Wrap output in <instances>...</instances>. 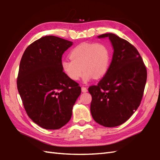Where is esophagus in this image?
Returning a JSON list of instances; mask_svg holds the SVG:
<instances>
[{
    "label": "esophagus",
    "instance_id": "1",
    "mask_svg": "<svg viewBox=\"0 0 160 160\" xmlns=\"http://www.w3.org/2000/svg\"><path fill=\"white\" fill-rule=\"evenodd\" d=\"M81 91H82V92H84V93H85V92H88V89L86 88H85V87H82L81 88Z\"/></svg>",
    "mask_w": 160,
    "mask_h": 160
}]
</instances>
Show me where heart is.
Masks as SVG:
<instances>
[{
  "mask_svg": "<svg viewBox=\"0 0 160 160\" xmlns=\"http://www.w3.org/2000/svg\"><path fill=\"white\" fill-rule=\"evenodd\" d=\"M110 50L103 43L83 42L77 45L69 53L71 60H63L60 63L62 71L72 81L79 80L84 71V83L93 78L100 79L108 71Z\"/></svg>",
  "mask_w": 160,
  "mask_h": 160,
  "instance_id": "heart-1",
  "label": "heart"
}]
</instances>
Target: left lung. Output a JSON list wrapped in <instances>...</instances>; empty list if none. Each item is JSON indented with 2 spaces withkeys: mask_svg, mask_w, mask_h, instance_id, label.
I'll return each mask as SVG.
<instances>
[{
  "mask_svg": "<svg viewBox=\"0 0 160 160\" xmlns=\"http://www.w3.org/2000/svg\"><path fill=\"white\" fill-rule=\"evenodd\" d=\"M108 38L114 49L108 71L97 85L89 88L93 120L103 127L119 126L139 106L147 81V69L139 52L128 41L114 33Z\"/></svg>",
  "mask_w": 160,
  "mask_h": 160,
  "instance_id": "1",
  "label": "left lung"
}]
</instances>
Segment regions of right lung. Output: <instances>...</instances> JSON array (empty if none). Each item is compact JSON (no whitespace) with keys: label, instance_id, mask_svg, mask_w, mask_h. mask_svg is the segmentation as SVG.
<instances>
[{"label":"right lung","instance_id":"obj_1","mask_svg":"<svg viewBox=\"0 0 160 160\" xmlns=\"http://www.w3.org/2000/svg\"><path fill=\"white\" fill-rule=\"evenodd\" d=\"M72 42L42 37L25 49L17 77V89L29 117L42 128L56 130L69 121L80 96L79 84L62 71V56Z\"/></svg>","mask_w":160,"mask_h":160}]
</instances>
